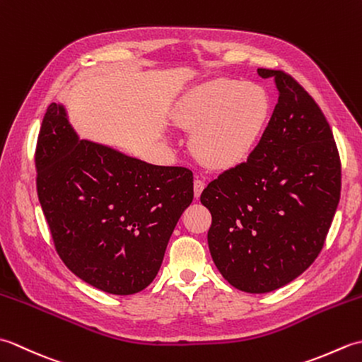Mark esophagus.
I'll return each instance as SVG.
<instances>
[{"instance_id": "1", "label": "esophagus", "mask_w": 362, "mask_h": 362, "mask_svg": "<svg viewBox=\"0 0 362 362\" xmlns=\"http://www.w3.org/2000/svg\"><path fill=\"white\" fill-rule=\"evenodd\" d=\"M204 188H205V182L201 180V179H196V180H194V197H196V199L201 197Z\"/></svg>"}]
</instances>
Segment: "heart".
I'll return each instance as SVG.
<instances>
[{
	"label": "heart",
	"mask_w": 362,
	"mask_h": 362,
	"mask_svg": "<svg viewBox=\"0 0 362 362\" xmlns=\"http://www.w3.org/2000/svg\"><path fill=\"white\" fill-rule=\"evenodd\" d=\"M271 103L253 82L214 79L196 87L175 110L179 124L197 130L194 152L213 169L238 166L255 151L267 124Z\"/></svg>",
	"instance_id": "heart-1"
}]
</instances>
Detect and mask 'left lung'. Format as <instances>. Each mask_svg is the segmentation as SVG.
Segmentation results:
<instances>
[{
    "label": "left lung",
    "mask_w": 362,
    "mask_h": 362,
    "mask_svg": "<svg viewBox=\"0 0 362 362\" xmlns=\"http://www.w3.org/2000/svg\"><path fill=\"white\" fill-rule=\"evenodd\" d=\"M279 90L269 124L247 161L209 183V247L236 289L264 294L317 258L341 197V158L325 115L297 81L258 68Z\"/></svg>",
    "instance_id": "left-lung-1"
}]
</instances>
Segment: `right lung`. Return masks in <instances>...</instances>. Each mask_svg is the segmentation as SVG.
<instances>
[{"label": "right lung", "mask_w": 362, "mask_h": 362, "mask_svg": "<svg viewBox=\"0 0 362 362\" xmlns=\"http://www.w3.org/2000/svg\"><path fill=\"white\" fill-rule=\"evenodd\" d=\"M35 166L38 201L65 266L115 296L149 286L193 202V173L81 140L56 103L45 113Z\"/></svg>", "instance_id": "1"}]
</instances>
